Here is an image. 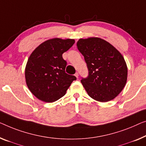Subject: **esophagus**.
<instances>
[{
	"instance_id": "obj_1",
	"label": "esophagus",
	"mask_w": 146,
	"mask_h": 146,
	"mask_svg": "<svg viewBox=\"0 0 146 146\" xmlns=\"http://www.w3.org/2000/svg\"><path fill=\"white\" fill-rule=\"evenodd\" d=\"M75 77H77V78H79V73H78L77 72H76L75 74Z\"/></svg>"
}]
</instances>
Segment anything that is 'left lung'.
Listing matches in <instances>:
<instances>
[{"label":"left lung","instance_id":"8db88e82","mask_svg":"<svg viewBox=\"0 0 146 146\" xmlns=\"http://www.w3.org/2000/svg\"><path fill=\"white\" fill-rule=\"evenodd\" d=\"M77 46L88 69V76L82 78L80 82L89 96L101 102L114 99L127 80L128 69L123 56L100 38H80Z\"/></svg>","mask_w":146,"mask_h":146}]
</instances>
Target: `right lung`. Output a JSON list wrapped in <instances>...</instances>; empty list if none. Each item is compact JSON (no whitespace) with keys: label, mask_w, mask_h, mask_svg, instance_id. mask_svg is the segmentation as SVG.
<instances>
[{"label":"right lung","mask_w":146,"mask_h":146,"mask_svg":"<svg viewBox=\"0 0 146 146\" xmlns=\"http://www.w3.org/2000/svg\"><path fill=\"white\" fill-rule=\"evenodd\" d=\"M74 43V39H49L30 55L25 71L26 84L38 100L48 103L57 101L77 79L66 73L67 62L62 57Z\"/></svg>","instance_id":"1"}]
</instances>
